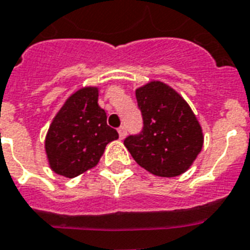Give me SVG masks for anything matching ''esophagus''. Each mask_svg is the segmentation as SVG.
Returning <instances> with one entry per match:
<instances>
[{
	"label": "esophagus",
	"instance_id": "esophagus-1",
	"mask_svg": "<svg viewBox=\"0 0 250 250\" xmlns=\"http://www.w3.org/2000/svg\"><path fill=\"white\" fill-rule=\"evenodd\" d=\"M117 131H119V135H120V138L124 139L125 138V135H126V127L124 126H120L119 129H117Z\"/></svg>",
	"mask_w": 250,
	"mask_h": 250
}]
</instances>
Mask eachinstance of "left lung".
Listing matches in <instances>:
<instances>
[{
  "label": "left lung",
  "mask_w": 250,
  "mask_h": 250,
  "mask_svg": "<svg viewBox=\"0 0 250 250\" xmlns=\"http://www.w3.org/2000/svg\"><path fill=\"white\" fill-rule=\"evenodd\" d=\"M143 119L138 134L124 145L133 159L152 175L175 177L187 171L204 145L201 125L190 107L166 83L154 81L135 90Z\"/></svg>",
  "instance_id": "left-lung-1"
}]
</instances>
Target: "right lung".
<instances>
[{
	"label": "right lung",
	"instance_id": "obj_1",
	"mask_svg": "<svg viewBox=\"0 0 250 250\" xmlns=\"http://www.w3.org/2000/svg\"><path fill=\"white\" fill-rule=\"evenodd\" d=\"M96 87L71 95L52 121L45 152L52 171L69 179L95 167L108 143L119 138L107 125V113L98 104Z\"/></svg>",
	"mask_w": 250,
	"mask_h": 250
}]
</instances>
